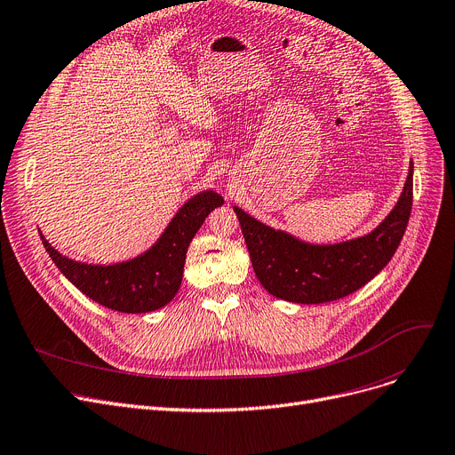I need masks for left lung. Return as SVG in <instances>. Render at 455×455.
Here are the masks:
<instances>
[{
  "mask_svg": "<svg viewBox=\"0 0 455 455\" xmlns=\"http://www.w3.org/2000/svg\"><path fill=\"white\" fill-rule=\"evenodd\" d=\"M412 206V162L403 191L385 221L370 234L334 245H312L275 230L234 206L251 254L252 269L275 298L318 305L357 291L396 252Z\"/></svg>",
  "mask_w": 455,
  "mask_h": 455,
  "instance_id": "1",
  "label": "left lung"
}]
</instances>
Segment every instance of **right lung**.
I'll use <instances>...</instances> for the list:
<instances>
[{
	"instance_id": "add662e5",
	"label": "right lung",
	"mask_w": 455,
	"mask_h": 455,
	"mask_svg": "<svg viewBox=\"0 0 455 455\" xmlns=\"http://www.w3.org/2000/svg\"><path fill=\"white\" fill-rule=\"evenodd\" d=\"M223 203V196L213 191L191 196L148 251L132 260L111 266L70 260L57 252L41 232L38 234L53 264L87 298L118 312H152L172 301L182 283L186 252L193 235L208 213Z\"/></svg>"
}]
</instances>
